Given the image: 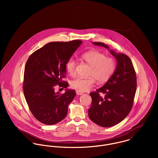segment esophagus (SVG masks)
Segmentation results:
<instances>
[{
	"mask_svg": "<svg viewBox=\"0 0 158 158\" xmlns=\"http://www.w3.org/2000/svg\"><path fill=\"white\" fill-rule=\"evenodd\" d=\"M76 94H77V95H80L83 94V92H80V91H78V90H77V91H76Z\"/></svg>",
	"mask_w": 158,
	"mask_h": 158,
	"instance_id": "obj_1",
	"label": "esophagus"
}]
</instances>
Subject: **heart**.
<instances>
[{
    "mask_svg": "<svg viewBox=\"0 0 158 158\" xmlns=\"http://www.w3.org/2000/svg\"><path fill=\"white\" fill-rule=\"evenodd\" d=\"M82 58L91 67L89 73L91 77H78L72 81L71 87L78 91L85 92L90 89L95 83V79L100 83L106 82L115 70V60L111 57H106L105 54L99 51H89L82 55ZM66 67L70 75H75L77 61L74 58L69 60Z\"/></svg>",
    "mask_w": 158,
    "mask_h": 158,
    "instance_id": "b5f03b06",
    "label": "heart"
}]
</instances>
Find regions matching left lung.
I'll use <instances>...</instances> for the list:
<instances>
[{
  "label": "left lung",
  "mask_w": 158,
  "mask_h": 158,
  "mask_svg": "<svg viewBox=\"0 0 158 158\" xmlns=\"http://www.w3.org/2000/svg\"><path fill=\"white\" fill-rule=\"evenodd\" d=\"M94 45L109 47L103 43ZM117 60V67L106 83L90 92L92 104L88 110L90 120L99 126L111 127L122 121L133 107L137 88L135 70L130 58L126 55L110 50ZM105 96L102 98L99 93Z\"/></svg>",
  "instance_id": "8db88e82"
}]
</instances>
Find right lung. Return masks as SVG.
I'll return each mask as SVG.
<instances>
[{
  "mask_svg": "<svg viewBox=\"0 0 158 158\" xmlns=\"http://www.w3.org/2000/svg\"><path fill=\"white\" fill-rule=\"evenodd\" d=\"M81 40L51 42L34 52L24 69L23 89L26 102L33 116L40 122L56 124L63 120L68 105L76 95L75 90L56 92L55 88H66V63L81 45Z\"/></svg>",
  "mask_w": 158,
  "mask_h": 158,
  "instance_id": "add662e5",
  "label": "right lung"
}]
</instances>
